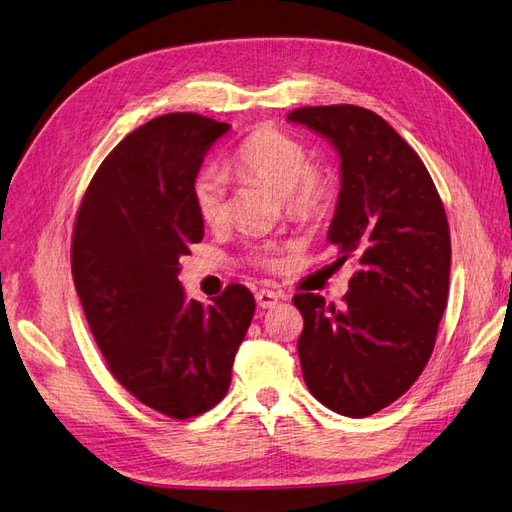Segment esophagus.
I'll list each match as a JSON object with an SVG mask.
<instances>
[{
	"label": "esophagus",
	"mask_w": 512,
	"mask_h": 512,
	"mask_svg": "<svg viewBox=\"0 0 512 512\" xmlns=\"http://www.w3.org/2000/svg\"><path fill=\"white\" fill-rule=\"evenodd\" d=\"M277 301H279V294L273 292V290H258V292H256V303H258V307H262V309L275 307Z\"/></svg>",
	"instance_id": "obj_1"
}]
</instances>
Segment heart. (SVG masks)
Returning a JSON list of instances; mask_svg holds the SVG:
<instances>
[{
    "mask_svg": "<svg viewBox=\"0 0 512 512\" xmlns=\"http://www.w3.org/2000/svg\"><path fill=\"white\" fill-rule=\"evenodd\" d=\"M235 178H254L281 192L288 216L298 222H315L326 216L332 203L334 182L324 165L309 163V148L284 131L256 129L224 165ZM192 201L207 226H220L228 218V180L220 169L203 171L192 186ZM288 245L264 243L252 250L258 267L275 269L279 252Z\"/></svg>",
    "mask_w": 512,
    "mask_h": 512,
    "instance_id": "b5f03b06",
    "label": "heart"
}]
</instances>
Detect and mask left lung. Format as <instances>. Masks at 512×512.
Here are the masks:
<instances>
[{
    "instance_id": "1",
    "label": "left lung",
    "mask_w": 512,
    "mask_h": 512,
    "mask_svg": "<svg viewBox=\"0 0 512 512\" xmlns=\"http://www.w3.org/2000/svg\"><path fill=\"white\" fill-rule=\"evenodd\" d=\"M288 120L328 137L341 156L328 239L337 264H358L343 311L320 294L292 298L305 322L303 377L330 411L368 417L407 392L432 356L449 296L447 214L424 161L379 114L341 103Z\"/></svg>"
}]
</instances>
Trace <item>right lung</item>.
Instances as JSON below:
<instances>
[{
    "label": "right lung",
    "mask_w": 512,
    "mask_h": 512,
    "mask_svg": "<svg viewBox=\"0 0 512 512\" xmlns=\"http://www.w3.org/2000/svg\"><path fill=\"white\" fill-rule=\"evenodd\" d=\"M226 122L158 116L105 156L74 224L72 275L110 373L146 407L197 417L226 396L254 296L231 284L188 301L180 256L203 239L192 186Z\"/></svg>",
    "instance_id": "right-lung-1"
}]
</instances>
